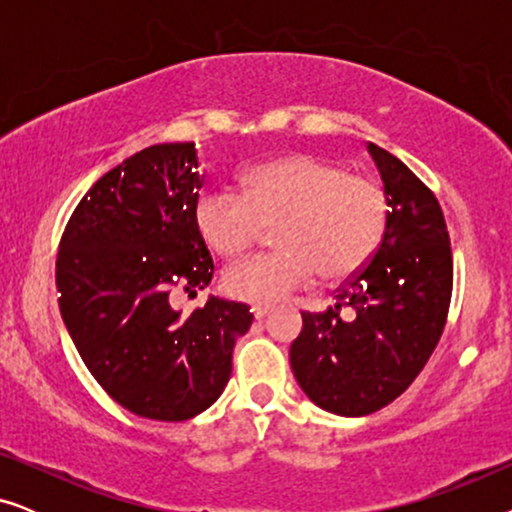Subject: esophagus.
<instances>
[{
  "mask_svg": "<svg viewBox=\"0 0 512 512\" xmlns=\"http://www.w3.org/2000/svg\"><path fill=\"white\" fill-rule=\"evenodd\" d=\"M251 312H254L256 319H265V317H268L270 307L268 305H254V307H251Z\"/></svg>",
  "mask_w": 512,
  "mask_h": 512,
  "instance_id": "esophagus-1",
  "label": "esophagus"
}]
</instances>
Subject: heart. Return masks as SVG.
<instances>
[{"label": "heart", "mask_w": 512, "mask_h": 512, "mask_svg": "<svg viewBox=\"0 0 512 512\" xmlns=\"http://www.w3.org/2000/svg\"><path fill=\"white\" fill-rule=\"evenodd\" d=\"M277 251L251 256L223 275L230 298L272 305L317 275H354L380 247L387 195L375 179L352 174L333 160L289 156L258 165L244 191L207 193L198 205V228L223 258L242 256L265 226H275Z\"/></svg>", "instance_id": "obj_1"}]
</instances>
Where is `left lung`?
Instances as JSON below:
<instances>
[{"instance_id":"8db88e82","label":"left lung","mask_w":512,"mask_h":512,"mask_svg":"<svg viewBox=\"0 0 512 512\" xmlns=\"http://www.w3.org/2000/svg\"><path fill=\"white\" fill-rule=\"evenodd\" d=\"M368 151L387 193L380 247L335 291L326 312H303L293 375L333 415L363 417L415 382L443 335L452 298V249L436 195L380 146ZM349 306L352 320L339 310Z\"/></svg>"}]
</instances>
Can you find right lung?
I'll use <instances>...</instances> for the list:
<instances>
[{"mask_svg": "<svg viewBox=\"0 0 512 512\" xmlns=\"http://www.w3.org/2000/svg\"><path fill=\"white\" fill-rule=\"evenodd\" d=\"M193 142L156 144L109 170L62 233L60 314L97 384L125 410L184 422L207 410L233 373L249 305L209 298L188 317L170 293L205 289L214 261L198 228Z\"/></svg>", "mask_w": 512, "mask_h": 512, "instance_id": "add662e5", "label": "right lung"}]
</instances>
